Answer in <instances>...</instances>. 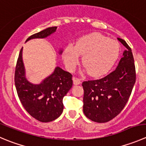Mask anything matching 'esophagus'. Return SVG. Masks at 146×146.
I'll use <instances>...</instances> for the list:
<instances>
[{"label": "esophagus", "mask_w": 146, "mask_h": 146, "mask_svg": "<svg viewBox=\"0 0 146 146\" xmlns=\"http://www.w3.org/2000/svg\"><path fill=\"white\" fill-rule=\"evenodd\" d=\"M73 84L74 85H79L80 84V83H81L80 79L78 78H73Z\"/></svg>", "instance_id": "obj_1"}]
</instances>
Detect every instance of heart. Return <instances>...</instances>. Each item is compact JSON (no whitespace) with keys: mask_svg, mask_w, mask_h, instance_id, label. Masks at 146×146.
Listing matches in <instances>:
<instances>
[{"mask_svg":"<svg viewBox=\"0 0 146 146\" xmlns=\"http://www.w3.org/2000/svg\"><path fill=\"white\" fill-rule=\"evenodd\" d=\"M118 41L110 39L99 33L80 38L75 44L64 49L63 58L66 67L73 71L78 64L80 56L82 63L90 76L99 77L106 74L115 65L120 55Z\"/></svg>","mask_w":146,"mask_h":146,"instance_id":"1","label":"heart"}]
</instances>
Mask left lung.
<instances>
[{
    "mask_svg": "<svg viewBox=\"0 0 146 146\" xmlns=\"http://www.w3.org/2000/svg\"><path fill=\"white\" fill-rule=\"evenodd\" d=\"M118 40L126 48L118 66L104 78L82 83L83 113L97 123H106L121 112L135 83V68L132 50L126 42Z\"/></svg>",
    "mask_w": 146,
    "mask_h": 146,
    "instance_id": "left-lung-1",
    "label": "left lung"
}]
</instances>
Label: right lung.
Listing matches in <instances>:
<instances>
[{
    "mask_svg": "<svg viewBox=\"0 0 146 146\" xmlns=\"http://www.w3.org/2000/svg\"><path fill=\"white\" fill-rule=\"evenodd\" d=\"M57 27L48 28L31 35L26 41L33 38H44L56 32ZM25 41V42H26ZM23 48L19 53L15 70V85L20 101L32 117L43 123L53 121L63 111V98L73 86L72 75L60 67L40 84H33L25 78L22 58ZM62 50L60 51V54Z\"/></svg>",
    "mask_w": 146,
    "mask_h": 146,
    "instance_id": "1",
    "label": "right lung"
}]
</instances>
